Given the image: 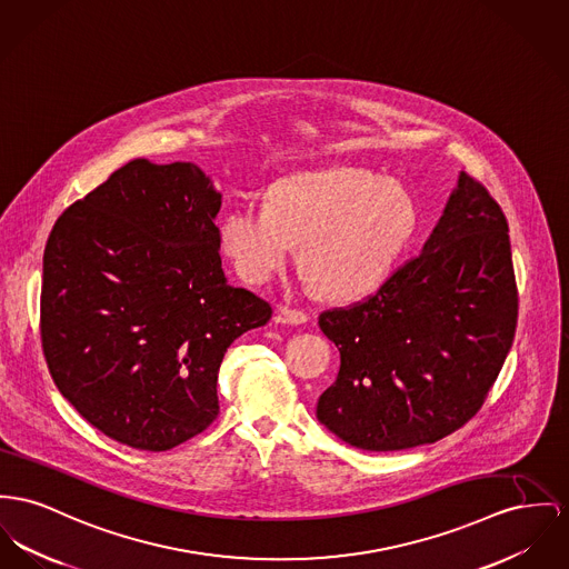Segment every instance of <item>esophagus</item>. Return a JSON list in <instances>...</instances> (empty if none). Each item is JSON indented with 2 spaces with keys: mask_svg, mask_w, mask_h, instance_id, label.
Returning a JSON list of instances; mask_svg holds the SVG:
<instances>
[{
  "mask_svg": "<svg viewBox=\"0 0 569 569\" xmlns=\"http://www.w3.org/2000/svg\"><path fill=\"white\" fill-rule=\"evenodd\" d=\"M273 321L276 323H289V326H302L308 321V315L303 310H296V308H289V306H280L273 315Z\"/></svg>",
  "mask_w": 569,
  "mask_h": 569,
  "instance_id": "34e87169",
  "label": "esophagus"
}]
</instances>
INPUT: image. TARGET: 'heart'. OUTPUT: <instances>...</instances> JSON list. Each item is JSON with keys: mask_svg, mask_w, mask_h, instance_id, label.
I'll use <instances>...</instances> for the list:
<instances>
[{"mask_svg": "<svg viewBox=\"0 0 569 569\" xmlns=\"http://www.w3.org/2000/svg\"><path fill=\"white\" fill-rule=\"evenodd\" d=\"M418 227L415 196L367 168H326L280 179L266 207L241 202L220 220L234 271L263 284L298 246L303 284L328 302H356L390 278Z\"/></svg>", "mask_w": 569, "mask_h": 569, "instance_id": "b5f03b06", "label": "heart"}]
</instances>
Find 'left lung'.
Masks as SVG:
<instances>
[{"mask_svg":"<svg viewBox=\"0 0 569 569\" xmlns=\"http://www.w3.org/2000/svg\"><path fill=\"white\" fill-rule=\"evenodd\" d=\"M516 321L507 220L488 190L459 172L417 259L373 298L319 317L341 369L317 418L362 451L433 445L481 410Z\"/></svg>","mask_w":569,"mask_h":569,"instance_id":"8db88e82","label":"left lung"}]
</instances>
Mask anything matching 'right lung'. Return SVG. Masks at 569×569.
Segmentation results:
<instances>
[{
  "mask_svg": "<svg viewBox=\"0 0 569 569\" xmlns=\"http://www.w3.org/2000/svg\"><path fill=\"white\" fill-rule=\"evenodd\" d=\"M222 193L190 161L136 159L71 204L42 257L40 337L58 390L92 427L168 451L218 417L230 342L271 306L228 282Z\"/></svg>",
  "mask_w": 569,
  "mask_h": 569,
  "instance_id": "1",
  "label": "right lung"
}]
</instances>
